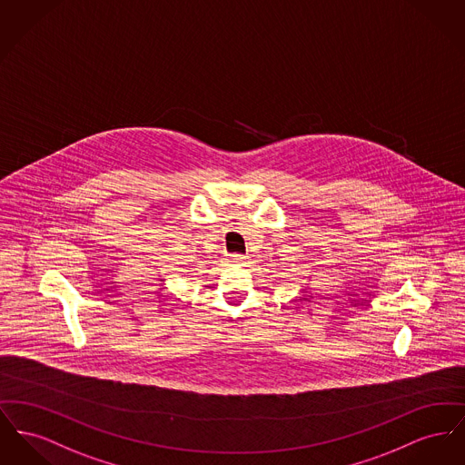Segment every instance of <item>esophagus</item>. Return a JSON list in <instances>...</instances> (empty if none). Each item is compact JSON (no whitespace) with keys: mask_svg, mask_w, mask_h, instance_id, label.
<instances>
[{"mask_svg":"<svg viewBox=\"0 0 465 465\" xmlns=\"http://www.w3.org/2000/svg\"><path fill=\"white\" fill-rule=\"evenodd\" d=\"M244 263H246V256H242V254H226L224 256L226 267H242Z\"/></svg>","mask_w":465,"mask_h":465,"instance_id":"34e87169","label":"esophagus"}]
</instances>
